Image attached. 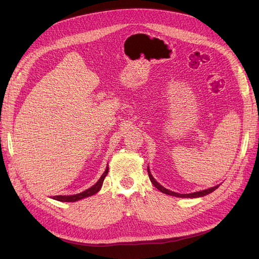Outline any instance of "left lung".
I'll list each match as a JSON object with an SVG mask.
<instances>
[{
	"mask_svg": "<svg viewBox=\"0 0 259 259\" xmlns=\"http://www.w3.org/2000/svg\"><path fill=\"white\" fill-rule=\"evenodd\" d=\"M148 175H149V178H150V180H151V183L154 185V187L158 188V189L161 192L165 193V194H168V195H173V197H177V198H198V197H203V195H206V194H208L210 192H213L214 190H216L217 188L219 187V185H217V186L211 187V188H209V189H206V190H202V191L193 192V193H188V194H180V193L173 192V191L166 189V188L162 187L158 182H155V179L152 177V175L150 173V170H149V168H148Z\"/></svg>",
	"mask_w": 259,
	"mask_h": 259,
	"instance_id": "obj_1",
	"label": "left lung"
}]
</instances>
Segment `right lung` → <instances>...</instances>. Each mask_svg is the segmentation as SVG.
Listing matches in <instances>:
<instances>
[{
    "mask_svg": "<svg viewBox=\"0 0 259 259\" xmlns=\"http://www.w3.org/2000/svg\"><path fill=\"white\" fill-rule=\"evenodd\" d=\"M108 170L109 168L107 167L105 173L103 174V176L100 177V179L98 180V182L94 185L93 187L89 188L88 190H85L81 193H77V194H74V195H55V197H53V199L57 200V201H61V202H75V201H79V200H82L84 198H88V197H91V195L95 194L99 191V189L101 188V186H103V183L105 180V177L107 176L108 174Z\"/></svg>",
    "mask_w": 259,
    "mask_h": 259,
    "instance_id": "1",
    "label": "right lung"
}]
</instances>
